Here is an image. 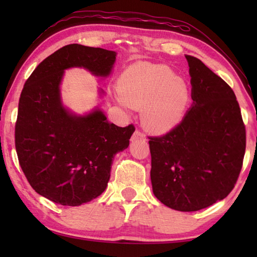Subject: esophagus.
Segmentation results:
<instances>
[{
	"mask_svg": "<svg viewBox=\"0 0 257 257\" xmlns=\"http://www.w3.org/2000/svg\"><path fill=\"white\" fill-rule=\"evenodd\" d=\"M136 139H145V135L143 134L141 130H138V129L134 133L133 137H132V141H136Z\"/></svg>",
	"mask_w": 257,
	"mask_h": 257,
	"instance_id": "1",
	"label": "esophagus"
}]
</instances>
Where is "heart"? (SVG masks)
Returning <instances> with one entry per match:
<instances>
[{
    "instance_id": "heart-1",
    "label": "heart",
    "mask_w": 257,
    "mask_h": 257,
    "mask_svg": "<svg viewBox=\"0 0 257 257\" xmlns=\"http://www.w3.org/2000/svg\"><path fill=\"white\" fill-rule=\"evenodd\" d=\"M118 92L129 106L142 108V120L155 134H164L179 124L190 103L187 82L163 64L141 62L121 73Z\"/></svg>"
}]
</instances>
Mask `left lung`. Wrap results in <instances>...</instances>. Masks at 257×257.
<instances>
[{
    "mask_svg": "<svg viewBox=\"0 0 257 257\" xmlns=\"http://www.w3.org/2000/svg\"><path fill=\"white\" fill-rule=\"evenodd\" d=\"M193 106L162 136H149L153 193L181 212L199 211L228 196L238 180L246 129L233 90L201 60L186 55Z\"/></svg>",
    "mask_w": 257,
    "mask_h": 257,
    "instance_id": "8db88e82",
    "label": "left lung"
}]
</instances>
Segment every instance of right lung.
<instances>
[{
	"instance_id": "add662e5",
	"label": "right lung",
	"mask_w": 257,
	"mask_h": 257,
	"mask_svg": "<svg viewBox=\"0 0 257 257\" xmlns=\"http://www.w3.org/2000/svg\"><path fill=\"white\" fill-rule=\"evenodd\" d=\"M115 52L70 44L38 64L25 82L15 127L19 164L33 189L67 206L90 202L105 190L112 160L127 149L134 124L118 127L96 110L76 116L62 106L64 69L82 67L107 76Z\"/></svg>"
}]
</instances>
